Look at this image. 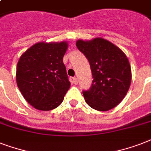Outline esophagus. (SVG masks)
Listing matches in <instances>:
<instances>
[{"label": "esophagus", "mask_w": 151, "mask_h": 151, "mask_svg": "<svg viewBox=\"0 0 151 151\" xmlns=\"http://www.w3.org/2000/svg\"><path fill=\"white\" fill-rule=\"evenodd\" d=\"M72 81H73V83L74 84V85H78V78H73V79H72Z\"/></svg>", "instance_id": "obj_1"}]
</instances>
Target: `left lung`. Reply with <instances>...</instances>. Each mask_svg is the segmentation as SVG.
Returning a JSON list of instances; mask_svg holds the SVG:
<instances>
[{"label":"left lung","mask_w":151,"mask_h":151,"mask_svg":"<svg viewBox=\"0 0 151 151\" xmlns=\"http://www.w3.org/2000/svg\"><path fill=\"white\" fill-rule=\"evenodd\" d=\"M76 45L89 62L93 78L89 90L83 91L85 102L99 111L113 109L124 99L131 85L129 59L117 46L101 37L78 40Z\"/></svg>","instance_id":"8db88e82"}]
</instances>
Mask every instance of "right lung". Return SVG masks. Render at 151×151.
<instances>
[{
  "label": "right lung",
  "instance_id": "obj_1",
  "mask_svg": "<svg viewBox=\"0 0 151 151\" xmlns=\"http://www.w3.org/2000/svg\"><path fill=\"white\" fill-rule=\"evenodd\" d=\"M66 41L39 42L19 58L16 82L20 92L31 106L40 110L58 107L70 87L63 58Z\"/></svg>",
  "mask_w": 151,
  "mask_h": 151
}]
</instances>
